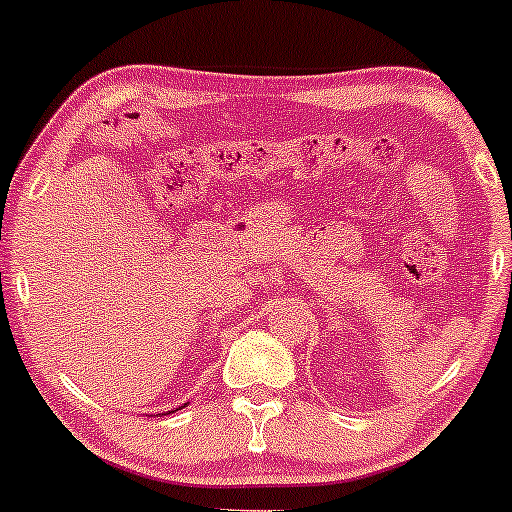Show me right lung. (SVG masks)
Instances as JSON below:
<instances>
[{
    "mask_svg": "<svg viewBox=\"0 0 512 512\" xmlns=\"http://www.w3.org/2000/svg\"><path fill=\"white\" fill-rule=\"evenodd\" d=\"M170 413H172V411H170Z\"/></svg>",
    "mask_w": 512,
    "mask_h": 512,
    "instance_id": "obj_1",
    "label": "right lung"
}]
</instances>
